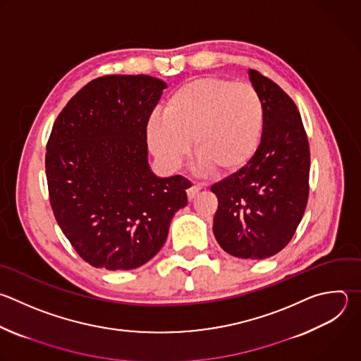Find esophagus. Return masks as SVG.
I'll return each mask as SVG.
<instances>
[{
  "mask_svg": "<svg viewBox=\"0 0 361 361\" xmlns=\"http://www.w3.org/2000/svg\"><path fill=\"white\" fill-rule=\"evenodd\" d=\"M200 190H201V185L197 184V183H192V185L187 190V197H188V200H192V198L198 194Z\"/></svg>",
  "mask_w": 361,
  "mask_h": 361,
  "instance_id": "1",
  "label": "esophagus"
}]
</instances>
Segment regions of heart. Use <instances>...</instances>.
<instances>
[{"mask_svg": "<svg viewBox=\"0 0 361 361\" xmlns=\"http://www.w3.org/2000/svg\"><path fill=\"white\" fill-rule=\"evenodd\" d=\"M265 107L247 83L207 76L177 87L166 102L164 116L147 125L153 153L169 169H177L190 152L200 166L218 176L243 170L259 150Z\"/></svg>", "mask_w": 361, "mask_h": 361, "instance_id": "1", "label": "heart"}]
</instances>
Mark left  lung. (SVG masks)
Listing matches in <instances>:
<instances>
[{"label":"left lung","instance_id":"8db88e82","mask_svg":"<svg viewBox=\"0 0 361 361\" xmlns=\"http://www.w3.org/2000/svg\"><path fill=\"white\" fill-rule=\"evenodd\" d=\"M265 107V129L248 166L215 183L214 235L232 257L265 259L296 232L309 198L310 150L295 102L274 80L250 69Z\"/></svg>","mask_w":361,"mask_h":361}]
</instances>
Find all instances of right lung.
Here are the masks:
<instances>
[{
	"label": "right lung",
	"instance_id": "right-lung-1",
	"mask_svg": "<svg viewBox=\"0 0 361 361\" xmlns=\"http://www.w3.org/2000/svg\"><path fill=\"white\" fill-rule=\"evenodd\" d=\"M167 87L149 75H109L85 85L58 114L47 143L49 201L78 255L128 271L164 245L190 181L156 177L147 163L149 118Z\"/></svg>",
	"mask_w": 361,
	"mask_h": 361
}]
</instances>
